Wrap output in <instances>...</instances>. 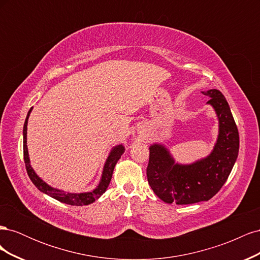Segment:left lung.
<instances>
[{
	"instance_id": "8db88e82",
	"label": "left lung",
	"mask_w": 260,
	"mask_h": 260,
	"mask_svg": "<svg viewBox=\"0 0 260 260\" xmlns=\"http://www.w3.org/2000/svg\"><path fill=\"white\" fill-rule=\"evenodd\" d=\"M203 94L210 98L207 104L214 107L219 120L217 142L207 157L191 165H181L164 145L149 146L147 181L165 203L187 205L210 200L225 183L238 158L239 131L225 98L216 89Z\"/></svg>"
}]
</instances>
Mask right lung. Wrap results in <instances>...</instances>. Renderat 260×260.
Segmentation results:
<instances>
[{
    "mask_svg": "<svg viewBox=\"0 0 260 260\" xmlns=\"http://www.w3.org/2000/svg\"><path fill=\"white\" fill-rule=\"evenodd\" d=\"M30 111L27 115L25 124H23V159H25V165H26V169H27V174L30 178V180L32 181V183L40 190L41 192L50 195L51 198L57 200L61 203L68 204V205H74V206H82V205H89V204L95 202L101 195H103L105 193L107 186L109 185V182L112 180L113 176V171L116 166L117 161L119 160L121 155L124 152V147L120 144L115 146L111 153H109L106 162L104 165V169H103V174H102V178L99 185L96 188H94L91 192H86V193H69V192H64L57 190V188H54L50 186L49 184H46L42 179L39 178L35 170L32 169L30 165V159H29V154H28V148H27V124H28V118L30 115Z\"/></svg>",
    "mask_w": 260,
    "mask_h": 260,
    "instance_id": "1",
    "label": "right lung"
}]
</instances>
